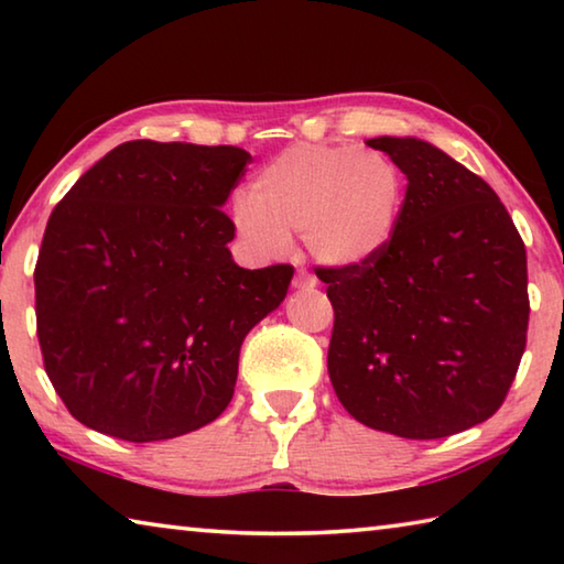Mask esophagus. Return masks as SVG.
Here are the masks:
<instances>
[{
  "instance_id": "1",
  "label": "esophagus",
  "mask_w": 564,
  "mask_h": 564,
  "mask_svg": "<svg viewBox=\"0 0 564 564\" xmlns=\"http://www.w3.org/2000/svg\"><path fill=\"white\" fill-rule=\"evenodd\" d=\"M316 275H311L308 271H303V269H299L295 271V275H293V289H299V291H303V289H316Z\"/></svg>"
}]
</instances>
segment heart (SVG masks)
<instances>
[{
	"label": "heart",
	"mask_w": 564,
	"mask_h": 564,
	"mask_svg": "<svg viewBox=\"0 0 564 564\" xmlns=\"http://www.w3.org/2000/svg\"><path fill=\"white\" fill-rule=\"evenodd\" d=\"M403 198V171L383 151L293 144L259 169L251 196L234 198L231 221L259 259H281L301 234L323 265L356 269L393 241Z\"/></svg>",
	"instance_id": "1"
}]
</instances>
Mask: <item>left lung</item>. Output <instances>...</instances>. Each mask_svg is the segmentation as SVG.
I'll return each instance as SVG.
<instances>
[{"label": "left lung", "mask_w": 564, "mask_h": 564, "mask_svg": "<svg viewBox=\"0 0 564 564\" xmlns=\"http://www.w3.org/2000/svg\"><path fill=\"white\" fill-rule=\"evenodd\" d=\"M368 147L408 178L393 241L356 269H321L336 311L328 376L358 423L435 441L495 415L528 340V256L498 194L433 144Z\"/></svg>", "instance_id": "left-lung-1"}]
</instances>
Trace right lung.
I'll return each mask as SVG.
<instances>
[{
    "label": "right lung",
    "instance_id": "right-lung-1",
    "mask_svg": "<svg viewBox=\"0 0 564 564\" xmlns=\"http://www.w3.org/2000/svg\"><path fill=\"white\" fill-rule=\"evenodd\" d=\"M251 154L127 141L69 188L34 269L44 368L91 431L154 443L231 403L238 352L279 308L293 265L234 263L221 208Z\"/></svg>",
    "mask_w": 564,
    "mask_h": 564
}]
</instances>
